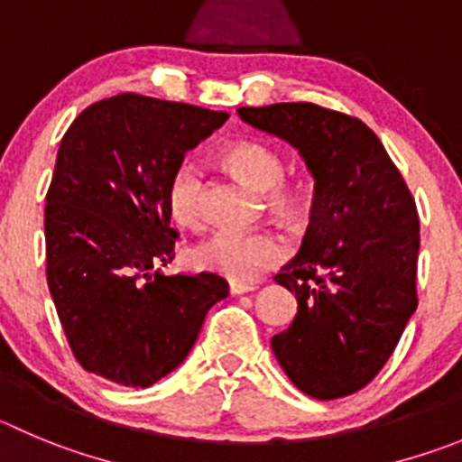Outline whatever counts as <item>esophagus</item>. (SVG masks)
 I'll return each instance as SVG.
<instances>
[{"mask_svg":"<svg viewBox=\"0 0 462 462\" xmlns=\"http://www.w3.org/2000/svg\"><path fill=\"white\" fill-rule=\"evenodd\" d=\"M255 284L248 282H230V294H245V291H255Z\"/></svg>","mask_w":462,"mask_h":462,"instance_id":"obj_1","label":"esophagus"}]
</instances>
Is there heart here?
Returning a JSON list of instances; mask_svg holds the SVG:
<instances>
[{
  "label": "heart",
  "instance_id": "obj_1",
  "mask_svg": "<svg viewBox=\"0 0 462 462\" xmlns=\"http://www.w3.org/2000/svg\"><path fill=\"white\" fill-rule=\"evenodd\" d=\"M223 162L244 180L260 189L262 200L271 217L282 223H294L303 207L299 184L284 178L282 157L271 145L257 141H241L223 152ZM168 209L175 223L184 227H200L207 218L205 180L196 163L184 162L175 168L168 182ZM290 248L278 232L269 227L255 230H218L198 241L189 251V262L196 269L214 271L235 282H251L264 271L287 257Z\"/></svg>",
  "mask_w": 462,
  "mask_h": 462
}]
</instances>
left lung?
<instances>
[{
    "label": "left lung",
    "mask_w": 462,
    "mask_h": 462,
    "mask_svg": "<svg viewBox=\"0 0 462 462\" xmlns=\"http://www.w3.org/2000/svg\"><path fill=\"white\" fill-rule=\"evenodd\" d=\"M239 116L299 148L314 178L303 245L273 278L296 294L299 312L271 348L300 392L348 396L376 378L417 308L415 198L353 116L312 102L241 106Z\"/></svg>",
    "instance_id": "8db88e82"
}]
</instances>
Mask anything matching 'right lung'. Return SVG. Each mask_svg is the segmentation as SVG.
<instances>
[{
  "label": "right lung",
  "mask_w": 462,
  "mask_h": 462,
  "mask_svg": "<svg viewBox=\"0 0 462 462\" xmlns=\"http://www.w3.org/2000/svg\"><path fill=\"white\" fill-rule=\"evenodd\" d=\"M227 120L184 102L120 93L68 127L47 189V287L72 356L118 385L148 387L191 351L227 296L217 273H159L175 257L168 182Z\"/></svg>",
  "instance_id": "obj_1"
}]
</instances>
